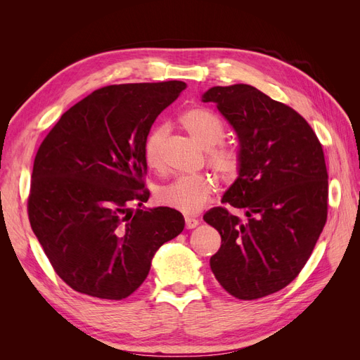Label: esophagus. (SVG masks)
<instances>
[{
    "label": "esophagus",
    "instance_id": "obj_1",
    "mask_svg": "<svg viewBox=\"0 0 360 360\" xmlns=\"http://www.w3.org/2000/svg\"><path fill=\"white\" fill-rule=\"evenodd\" d=\"M184 224H186L188 230H192V228L200 225V221L195 219V217H189V216H188V217H184Z\"/></svg>",
    "mask_w": 360,
    "mask_h": 360
}]
</instances>
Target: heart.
Instances as JSON below:
<instances>
[{
  "mask_svg": "<svg viewBox=\"0 0 360 360\" xmlns=\"http://www.w3.org/2000/svg\"><path fill=\"white\" fill-rule=\"evenodd\" d=\"M181 126L197 139L205 150L207 165L222 183L230 184L237 180L242 171V151L238 147L225 143V126L222 120L205 108H189L180 117ZM169 134L165 123L150 129L144 139V159L151 168H160L163 162V144ZM214 191V183L205 176H181L163 184L158 191L160 204L183 214H195L209 202Z\"/></svg>",
  "mask_w": 360,
  "mask_h": 360,
  "instance_id": "heart-1",
  "label": "heart"
}]
</instances>
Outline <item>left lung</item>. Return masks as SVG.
<instances>
[{
	"label": "left lung",
	"instance_id": "obj_1",
	"mask_svg": "<svg viewBox=\"0 0 360 360\" xmlns=\"http://www.w3.org/2000/svg\"><path fill=\"white\" fill-rule=\"evenodd\" d=\"M214 102L240 141L242 171L204 221L221 234L210 258L231 296L257 300L285 288L309 259L328 221L329 181L323 147L299 112L252 85L213 86ZM243 208V223L229 209Z\"/></svg>",
	"mask_w": 360,
	"mask_h": 360
}]
</instances>
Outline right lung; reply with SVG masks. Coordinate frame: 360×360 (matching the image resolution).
<instances>
[{
	"mask_svg": "<svg viewBox=\"0 0 360 360\" xmlns=\"http://www.w3.org/2000/svg\"><path fill=\"white\" fill-rule=\"evenodd\" d=\"M184 89L181 81L102 86L64 112L40 144L28 219L75 291L126 299L147 278L156 250L183 231L180 212L141 205L150 198L144 139Z\"/></svg>",
	"mask_w": 360,
	"mask_h": 360,
	"instance_id": "right-lung-1",
	"label": "right lung"
}]
</instances>
